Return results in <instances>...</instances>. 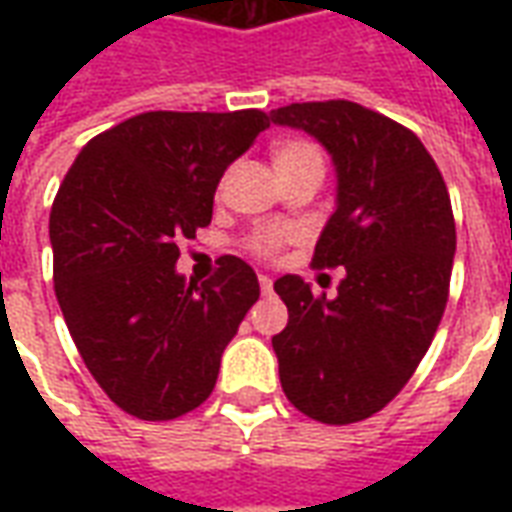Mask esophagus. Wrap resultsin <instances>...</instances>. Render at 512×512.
I'll return each instance as SVG.
<instances>
[{"instance_id": "1", "label": "esophagus", "mask_w": 512, "mask_h": 512, "mask_svg": "<svg viewBox=\"0 0 512 512\" xmlns=\"http://www.w3.org/2000/svg\"><path fill=\"white\" fill-rule=\"evenodd\" d=\"M257 282H260V290H263V293H271V290H274V279L266 277V274H260Z\"/></svg>"}]
</instances>
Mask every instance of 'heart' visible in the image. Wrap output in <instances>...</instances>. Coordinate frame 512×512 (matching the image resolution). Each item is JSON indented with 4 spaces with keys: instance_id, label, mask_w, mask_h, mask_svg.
<instances>
[{
    "instance_id": "obj_1",
    "label": "heart",
    "mask_w": 512,
    "mask_h": 512,
    "mask_svg": "<svg viewBox=\"0 0 512 512\" xmlns=\"http://www.w3.org/2000/svg\"><path fill=\"white\" fill-rule=\"evenodd\" d=\"M271 161L277 169L279 180L299 175V172H323L321 150L307 142V139H282L271 150ZM282 244V233H263L252 241V249L257 255H274Z\"/></svg>"
}]
</instances>
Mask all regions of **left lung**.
Returning a JSON list of instances; mask_svg holds the SVG:
<instances>
[{
  "mask_svg": "<svg viewBox=\"0 0 512 512\" xmlns=\"http://www.w3.org/2000/svg\"><path fill=\"white\" fill-rule=\"evenodd\" d=\"M332 156L334 213L312 266H343L337 296L296 274L274 282L288 326L271 337L279 381L301 414L348 425L373 417L414 376L450 293L455 222L436 161L417 134L354 101L274 109Z\"/></svg>",
  "mask_w": 512,
  "mask_h": 512,
  "instance_id": "1",
  "label": "left lung"
}]
</instances>
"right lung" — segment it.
<instances>
[{
	"label": "right lung",
	"instance_id": "1",
	"mask_svg": "<svg viewBox=\"0 0 512 512\" xmlns=\"http://www.w3.org/2000/svg\"><path fill=\"white\" fill-rule=\"evenodd\" d=\"M268 126L257 109L145 112L90 139L62 180L54 293L87 370L131 417L164 422L208 400L260 296L241 257L224 255L200 288L175 263L211 224L224 169Z\"/></svg>",
	"mask_w": 512,
	"mask_h": 512
}]
</instances>
